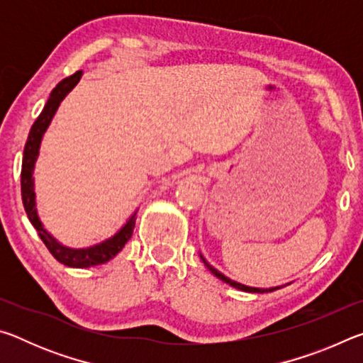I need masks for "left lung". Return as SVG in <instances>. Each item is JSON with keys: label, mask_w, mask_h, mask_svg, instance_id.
<instances>
[{"label": "left lung", "mask_w": 363, "mask_h": 363, "mask_svg": "<svg viewBox=\"0 0 363 363\" xmlns=\"http://www.w3.org/2000/svg\"><path fill=\"white\" fill-rule=\"evenodd\" d=\"M200 257H201V261H203L205 266L208 267V270H210V272L214 275V277H218L219 280L225 281L227 285H230V286H233V288H237V290H240V291H247V293H270V291H275V290H279V288H281V286H272V288H256V286H248V285L238 284V281L232 280V279H229V277H225L224 274H220L218 269H214V267L211 266V264L205 259L203 255H201V253H200ZM286 285H288V284H286Z\"/></svg>", "instance_id": "left-lung-1"}]
</instances>
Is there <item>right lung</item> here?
<instances>
[{
    "instance_id": "obj_1",
    "label": "right lung",
    "mask_w": 363,
    "mask_h": 363,
    "mask_svg": "<svg viewBox=\"0 0 363 363\" xmlns=\"http://www.w3.org/2000/svg\"><path fill=\"white\" fill-rule=\"evenodd\" d=\"M82 77H83V72L78 70L77 73H73L72 77L64 78L62 82L57 83L56 88L51 91L45 108L41 110L40 116L35 120L32 130L28 133V139L26 143V147H23L22 173H21L22 201H23V208H26V213L30 219V223H32L36 232H38L43 243L46 245L48 250L51 251V255L56 257L59 262H62L64 266L78 267V269L99 266V264L107 262L118 255L133 235L134 225H136V214H138V208H136L131 216L126 219V223L123 224L112 237H108L106 240H102L96 245H91V247H84V248L65 247V245L60 243L57 238H54L51 233L48 232L45 224L41 223L38 208H36L35 177H33L36 160H38V155H40L41 140L49 125H51V121L57 112L60 102H62L65 99V96L75 88Z\"/></svg>"
}]
</instances>
